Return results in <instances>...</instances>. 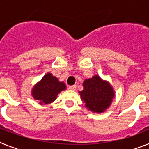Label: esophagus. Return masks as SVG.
<instances>
[{
	"mask_svg": "<svg viewBox=\"0 0 149 149\" xmlns=\"http://www.w3.org/2000/svg\"><path fill=\"white\" fill-rule=\"evenodd\" d=\"M77 86L76 85H73V86H68V89H71V90H75Z\"/></svg>",
	"mask_w": 149,
	"mask_h": 149,
	"instance_id": "esophagus-1",
	"label": "esophagus"
}]
</instances>
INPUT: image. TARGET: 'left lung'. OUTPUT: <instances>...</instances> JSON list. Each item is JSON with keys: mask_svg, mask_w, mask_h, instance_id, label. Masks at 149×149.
Listing matches in <instances>:
<instances>
[{"mask_svg": "<svg viewBox=\"0 0 149 149\" xmlns=\"http://www.w3.org/2000/svg\"><path fill=\"white\" fill-rule=\"evenodd\" d=\"M84 89L79 92L85 107L93 113H104L110 107L115 92L110 84L98 75L86 79L83 83Z\"/></svg>", "mask_w": 149, "mask_h": 149, "instance_id": "obj_1", "label": "left lung"}]
</instances>
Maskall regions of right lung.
<instances>
[{
  "label": "right lung",
  "instance_id": "add662e5",
  "mask_svg": "<svg viewBox=\"0 0 149 149\" xmlns=\"http://www.w3.org/2000/svg\"><path fill=\"white\" fill-rule=\"evenodd\" d=\"M66 89L65 83L60 82L51 73L46 74L32 89L34 99L39 101V104H48L56 99L57 95Z\"/></svg>",
  "mask_w": 149,
  "mask_h": 149
}]
</instances>
